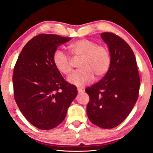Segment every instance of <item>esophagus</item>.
<instances>
[{
    "label": "esophagus",
    "instance_id": "obj_1",
    "mask_svg": "<svg viewBox=\"0 0 153 153\" xmlns=\"http://www.w3.org/2000/svg\"><path fill=\"white\" fill-rule=\"evenodd\" d=\"M77 92H78L79 94H81V93H83L84 92V90H83L82 88H77Z\"/></svg>",
    "mask_w": 153,
    "mask_h": 153
}]
</instances>
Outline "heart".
I'll return each instance as SVG.
<instances>
[{
    "label": "heart",
    "mask_w": 153,
    "mask_h": 153,
    "mask_svg": "<svg viewBox=\"0 0 153 153\" xmlns=\"http://www.w3.org/2000/svg\"><path fill=\"white\" fill-rule=\"evenodd\" d=\"M69 53L74 56H79V69L74 71L67 77L70 84L78 87L86 86L94 78H100L107 73L110 68L111 58L108 48L104 45L88 39H79L68 46ZM55 68L60 73L67 75L71 71L70 59L65 53L56 50L53 55Z\"/></svg>",
    "instance_id": "heart-1"
}]
</instances>
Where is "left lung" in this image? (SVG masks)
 Returning <instances> with one entry per match:
<instances>
[{
    "instance_id": "8db88e82",
    "label": "left lung",
    "mask_w": 153,
    "mask_h": 153,
    "mask_svg": "<svg viewBox=\"0 0 153 153\" xmlns=\"http://www.w3.org/2000/svg\"><path fill=\"white\" fill-rule=\"evenodd\" d=\"M109 48L111 63L104 77L85 90L89 95L87 115L101 128L111 129L126 120L138 100L140 76L130 46L112 32L101 33Z\"/></svg>"
}]
</instances>
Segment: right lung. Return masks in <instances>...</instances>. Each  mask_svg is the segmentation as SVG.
<instances>
[{
  "instance_id": "add662e5",
  "label": "right lung",
  "mask_w": 153,
  "mask_h": 153,
  "mask_svg": "<svg viewBox=\"0 0 153 153\" xmlns=\"http://www.w3.org/2000/svg\"><path fill=\"white\" fill-rule=\"evenodd\" d=\"M69 37L40 33L23 48L13 75L14 98L25 119L40 129L48 130L63 122L76 97V86L66 82L53 64L57 46Z\"/></svg>"
}]
</instances>
